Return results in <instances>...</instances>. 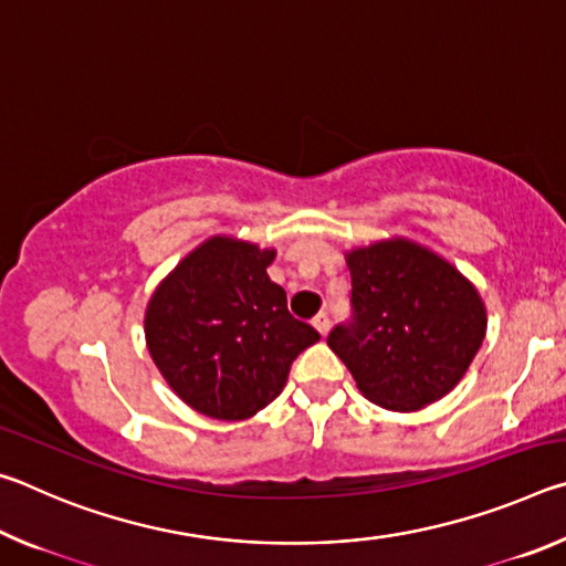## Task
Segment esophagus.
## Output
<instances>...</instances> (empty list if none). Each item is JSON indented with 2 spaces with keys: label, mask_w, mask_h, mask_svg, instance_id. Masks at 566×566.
<instances>
[{
  "label": "esophagus",
  "mask_w": 566,
  "mask_h": 566,
  "mask_svg": "<svg viewBox=\"0 0 566 566\" xmlns=\"http://www.w3.org/2000/svg\"><path fill=\"white\" fill-rule=\"evenodd\" d=\"M312 324H314V327H317V332L324 337V334L329 332V324H332V322H329V314H327V312H319L317 317L312 319Z\"/></svg>",
  "instance_id": "34e87169"
}]
</instances>
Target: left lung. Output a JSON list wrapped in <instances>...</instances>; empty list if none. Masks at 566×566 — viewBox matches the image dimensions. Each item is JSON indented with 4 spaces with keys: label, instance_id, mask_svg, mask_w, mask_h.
<instances>
[{
    "label": "left lung",
    "instance_id": "left-lung-1",
    "mask_svg": "<svg viewBox=\"0 0 566 566\" xmlns=\"http://www.w3.org/2000/svg\"><path fill=\"white\" fill-rule=\"evenodd\" d=\"M352 314L327 344L375 405L415 411L442 399L482 347L472 284L427 249L379 242L349 254Z\"/></svg>",
    "mask_w": 566,
    "mask_h": 566
}]
</instances>
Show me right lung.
<instances>
[{
  "label": "right lung",
  "instance_id": "obj_1",
  "mask_svg": "<svg viewBox=\"0 0 566 566\" xmlns=\"http://www.w3.org/2000/svg\"><path fill=\"white\" fill-rule=\"evenodd\" d=\"M270 249L214 237L151 296L147 347L169 387L212 419H247L280 395L296 354L319 339L266 274Z\"/></svg>",
  "mask_w": 566,
  "mask_h": 566
}]
</instances>
